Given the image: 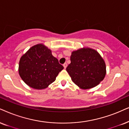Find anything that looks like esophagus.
I'll return each instance as SVG.
<instances>
[{
  "instance_id": "34e87169",
  "label": "esophagus",
  "mask_w": 129,
  "mask_h": 129,
  "mask_svg": "<svg viewBox=\"0 0 129 129\" xmlns=\"http://www.w3.org/2000/svg\"><path fill=\"white\" fill-rule=\"evenodd\" d=\"M63 68H64V69H66V68H67V63H64L63 64Z\"/></svg>"
}]
</instances>
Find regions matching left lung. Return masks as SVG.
Listing matches in <instances>:
<instances>
[{
	"mask_svg": "<svg viewBox=\"0 0 129 129\" xmlns=\"http://www.w3.org/2000/svg\"><path fill=\"white\" fill-rule=\"evenodd\" d=\"M71 63L66 68L71 80L82 89H89L100 83L106 75V65L96 50L83 48L72 52Z\"/></svg>",
	"mask_w": 129,
	"mask_h": 129,
	"instance_id": "left-lung-1",
	"label": "left lung"
}]
</instances>
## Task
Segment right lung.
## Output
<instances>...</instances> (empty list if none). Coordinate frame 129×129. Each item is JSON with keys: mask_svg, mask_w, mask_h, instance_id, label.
<instances>
[{"mask_svg": "<svg viewBox=\"0 0 129 129\" xmlns=\"http://www.w3.org/2000/svg\"><path fill=\"white\" fill-rule=\"evenodd\" d=\"M63 67L43 44L29 49L19 62V74L25 83L35 89H43L53 83Z\"/></svg>", "mask_w": 129, "mask_h": 129, "instance_id": "obj_1", "label": "right lung"}]
</instances>
